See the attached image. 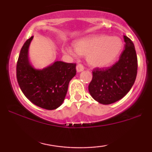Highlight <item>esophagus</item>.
<instances>
[{"label": "esophagus", "instance_id": "1", "mask_svg": "<svg viewBox=\"0 0 152 152\" xmlns=\"http://www.w3.org/2000/svg\"><path fill=\"white\" fill-rule=\"evenodd\" d=\"M83 70H84V67H83V65H81V64H78V65L76 66V71H77L78 73L81 72V71H83Z\"/></svg>", "mask_w": 152, "mask_h": 152}]
</instances>
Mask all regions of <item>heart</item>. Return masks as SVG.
<instances>
[{
    "label": "heart",
    "mask_w": 152,
    "mask_h": 152,
    "mask_svg": "<svg viewBox=\"0 0 152 152\" xmlns=\"http://www.w3.org/2000/svg\"><path fill=\"white\" fill-rule=\"evenodd\" d=\"M73 48L64 47V53L76 57L86 56L87 63L94 68H105L117 60L123 50L124 43L117 36L99 35L75 41Z\"/></svg>",
    "instance_id": "obj_1"
}]
</instances>
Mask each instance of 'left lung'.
<instances>
[{"instance_id": "8db88e82", "label": "left lung", "mask_w": 152, "mask_h": 152, "mask_svg": "<svg viewBox=\"0 0 152 152\" xmlns=\"http://www.w3.org/2000/svg\"><path fill=\"white\" fill-rule=\"evenodd\" d=\"M125 48L119 60L106 69L96 68L88 91L94 100L102 104L118 102L126 95L133 86L137 74V56L133 42L124 36Z\"/></svg>"}]
</instances>
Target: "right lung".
Returning <instances> with one entry per match:
<instances>
[{
	"label": "right lung",
	"mask_w": 152,
	"mask_h": 152,
	"mask_svg": "<svg viewBox=\"0 0 152 152\" xmlns=\"http://www.w3.org/2000/svg\"><path fill=\"white\" fill-rule=\"evenodd\" d=\"M34 36L23 46L17 62L16 76L26 97L37 106L47 110L57 109L64 102L69 82L76 74L75 64L60 61L42 69L31 65L28 50Z\"/></svg>",
	"instance_id": "add662e5"
}]
</instances>
